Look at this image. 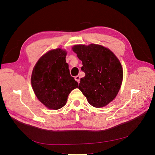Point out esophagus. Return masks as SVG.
Instances as JSON below:
<instances>
[{"label": "esophagus", "instance_id": "obj_1", "mask_svg": "<svg viewBox=\"0 0 155 155\" xmlns=\"http://www.w3.org/2000/svg\"><path fill=\"white\" fill-rule=\"evenodd\" d=\"M75 80L77 81V82L78 83H80V76H79V75H77V76L75 77Z\"/></svg>", "mask_w": 155, "mask_h": 155}]
</instances>
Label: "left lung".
<instances>
[{
    "instance_id": "1",
    "label": "left lung",
    "mask_w": 155,
    "mask_h": 155,
    "mask_svg": "<svg viewBox=\"0 0 155 155\" xmlns=\"http://www.w3.org/2000/svg\"><path fill=\"white\" fill-rule=\"evenodd\" d=\"M72 50L82 61L81 70L85 73L78 88L93 107L107 105L116 97L123 81L119 60L109 49L98 45H75Z\"/></svg>"
}]
</instances>
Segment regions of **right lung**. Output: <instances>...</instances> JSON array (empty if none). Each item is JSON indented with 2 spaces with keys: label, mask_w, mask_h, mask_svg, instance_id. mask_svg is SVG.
<instances>
[{
  "label": "right lung",
  "mask_w": 155,
  "mask_h": 155,
  "mask_svg": "<svg viewBox=\"0 0 155 155\" xmlns=\"http://www.w3.org/2000/svg\"><path fill=\"white\" fill-rule=\"evenodd\" d=\"M66 56L61 48L51 50L41 57L32 70V89L39 101L50 109L63 107L69 94L78 87L70 73Z\"/></svg>",
  "instance_id": "obj_1"
}]
</instances>
